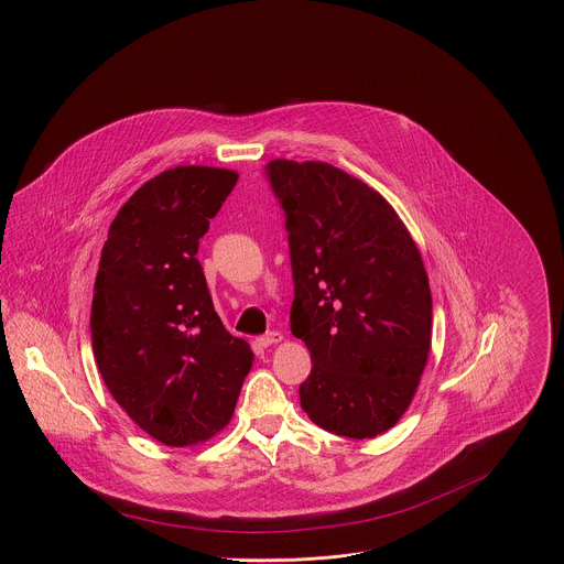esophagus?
Returning <instances> with one entry per match:
<instances>
[{
  "label": "esophagus",
  "instance_id": "obj_1",
  "mask_svg": "<svg viewBox=\"0 0 564 564\" xmlns=\"http://www.w3.org/2000/svg\"><path fill=\"white\" fill-rule=\"evenodd\" d=\"M281 339H283V334H279V332H270V334H265V336L257 338V344H259L261 348H268V346H272V344H279Z\"/></svg>",
  "mask_w": 564,
  "mask_h": 564
}]
</instances>
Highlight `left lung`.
I'll return each instance as SVG.
<instances>
[{
  "mask_svg": "<svg viewBox=\"0 0 564 564\" xmlns=\"http://www.w3.org/2000/svg\"><path fill=\"white\" fill-rule=\"evenodd\" d=\"M285 212L292 334L312 352L301 408L323 430L375 438L410 408L432 348L423 257L392 205L323 161L265 167Z\"/></svg>",
  "mask_w": 564,
  "mask_h": 564,
  "instance_id": "1",
  "label": "left lung"
}]
</instances>
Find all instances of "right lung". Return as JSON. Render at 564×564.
<instances>
[{"label":"right lung","mask_w":564,"mask_h":564,"mask_svg":"<svg viewBox=\"0 0 564 564\" xmlns=\"http://www.w3.org/2000/svg\"><path fill=\"white\" fill-rule=\"evenodd\" d=\"M239 174L178 165L117 212L91 303L98 370L121 410L154 441L192 447L223 432L252 366L214 310L196 259Z\"/></svg>","instance_id":"add662e5"}]
</instances>
